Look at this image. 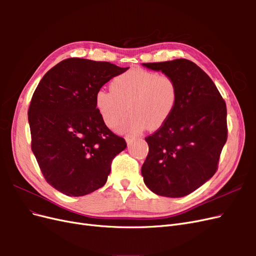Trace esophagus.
Returning a JSON list of instances; mask_svg holds the SVG:
<instances>
[{
	"mask_svg": "<svg viewBox=\"0 0 256 256\" xmlns=\"http://www.w3.org/2000/svg\"><path fill=\"white\" fill-rule=\"evenodd\" d=\"M136 136H125V140H126V142H127V144H130V143H132L134 140H136Z\"/></svg>",
	"mask_w": 256,
	"mask_h": 256,
	"instance_id": "esophagus-1",
	"label": "esophagus"
}]
</instances>
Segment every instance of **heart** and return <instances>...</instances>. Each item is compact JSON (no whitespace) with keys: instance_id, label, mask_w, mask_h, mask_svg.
Here are the masks:
<instances>
[{"instance_id":"obj_1","label":"heart","mask_w":256,"mask_h":256,"mask_svg":"<svg viewBox=\"0 0 256 256\" xmlns=\"http://www.w3.org/2000/svg\"><path fill=\"white\" fill-rule=\"evenodd\" d=\"M95 106L108 127L115 128L127 112L122 128L138 134L146 126L160 128L171 118L178 102V88L173 78L164 74L132 67L115 76L111 90L96 92Z\"/></svg>"}]
</instances>
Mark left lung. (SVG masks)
Instances as JSON below:
<instances>
[{
    "label": "left lung",
    "mask_w": 256,
    "mask_h": 256,
    "mask_svg": "<svg viewBox=\"0 0 256 256\" xmlns=\"http://www.w3.org/2000/svg\"><path fill=\"white\" fill-rule=\"evenodd\" d=\"M143 66L170 76L178 88L171 118L145 138L150 152L141 170L144 182L158 196H188L218 168L228 138L226 102L207 74L189 60Z\"/></svg>",
    "instance_id": "8db88e82"
}]
</instances>
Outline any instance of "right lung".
I'll use <instances>...</instances> for the list:
<instances>
[{
	"mask_svg": "<svg viewBox=\"0 0 256 256\" xmlns=\"http://www.w3.org/2000/svg\"><path fill=\"white\" fill-rule=\"evenodd\" d=\"M109 62L72 58L51 68L28 108L32 150L48 184L68 196L102 188L112 160L127 147L96 110V92L125 72Z\"/></svg>",
	"mask_w": 256,
	"mask_h": 256,
	"instance_id": "obj_1",
	"label": "right lung"
}]
</instances>
